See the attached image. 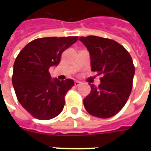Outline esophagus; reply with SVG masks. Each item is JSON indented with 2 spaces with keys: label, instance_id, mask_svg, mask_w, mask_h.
<instances>
[{
  "label": "esophagus",
  "instance_id": "obj_1",
  "mask_svg": "<svg viewBox=\"0 0 151 151\" xmlns=\"http://www.w3.org/2000/svg\"><path fill=\"white\" fill-rule=\"evenodd\" d=\"M81 84V82L79 81H74V85H75V86H79Z\"/></svg>",
  "mask_w": 151,
  "mask_h": 151
}]
</instances>
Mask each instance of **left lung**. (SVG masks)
Wrapping results in <instances>:
<instances>
[{"mask_svg": "<svg viewBox=\"0 0 151 151\" xmlns=\"http://www.w3.org/2000/svg\"><path fill=\"white\" fill-rule=\"evenodd\" d=\"M90 53L92 70L101 75L99 86L91 85L84 99L88 114L100 118L117 114L129 99L132 89L135 66L125 48L111 39L97 36L79 37Z\"/></svg>", "mask_w": 151, "mask_h": 151, "instance_id": "8db88e82", "label": "left lung"}]
</instances>
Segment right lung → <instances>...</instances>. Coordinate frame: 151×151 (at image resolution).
<instances>
[{
    "label": "right lung",
    "mask_w": 151,
    "mask_h": 151,
    "mask_svg": "<svg viewBox=\"0 0 151 151\" xmlns=\"http://www.w3.org/2000/svg\"><path fill=\"white\" fill-rule=\"evenodd\" d=\"M78 37H50L28 43L15 59L12 85L18 101L37 119L49 120L62 112L66 92L74 85L71 79L52 80L49 68L60 63L62 53Z\"/></svg>",
    "instance_id": "right-lung-1"
}]
</instances>
